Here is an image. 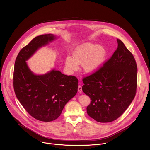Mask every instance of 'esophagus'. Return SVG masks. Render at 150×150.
Here are the masks:
<instances>
[{
  "label": "esophagus",
  "mask_w": 150,
  "mask_h": 150,
  "mask_svg": "<svg viewBox=\"0 0 150 150\" xmlns=\"http://www.w3.org/2000/svg\"><path fill=\"white\" fill-rule=\"evenodd\" d=\"M78 92L79 93H81L82 92V87L81 86V85H78Z\"/></svg>",
  "instance_id": "1"
}]
</instances>
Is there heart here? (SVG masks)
<instances>
[{"label": "heart", "instance_id": "1", "mask_svg": "<svg viewBox=\"0 0 150 150\" xmlns=\"http://www.w3.org/2000/svg\"><path fill=\"white\" fill-rule=\"evenodd\" d=\"M73 56H68L65 65L70 71H76L78 65H82L83 71L93 74L98 71L108 57V51L101 45L86 42L78 46L73 52Z\"/></svg>", "mask_w": 150, "mask_h": 150}]
</instances>
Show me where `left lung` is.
<instances>
[{
	"mask_svg": "<svg viewBox=\"0 0 150 150\" xmlns=\"http://www.w3.org/2000/svg\"><path fill=\"white\" fill-rule=\"evenodd\" d=\"M97 72L83 79V92L91 98L88 116L107 123L120 117L133 101L137 90V66L134 56L123 42Z\"/></svg>",
	"mask_w": 150,
	"mask_h": 150,
	"instance_id": "1",
	"label": "left lung"
}]
</instances>
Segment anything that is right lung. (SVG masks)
Here are the masks:
<instances>
[{"label":"right lung","mask_w":150,"mask_h":150,"mask_svg":"<svg viewBox=\"0 0 150 150\" xmlns=\"http://www.w3.org/2000/svg\"><path fill=\"white\" fill-rule=\"evenodd\" d=\"M52 34L34 38L21 50L14 66L13 88L18 100L34 118L42 122L57 119L65 104L78 91V79L53 68L42 75L34 74L27 61L40 48L57 39Z\"/></svg>","instance_id":"right-lung-1"}]
</instances>
